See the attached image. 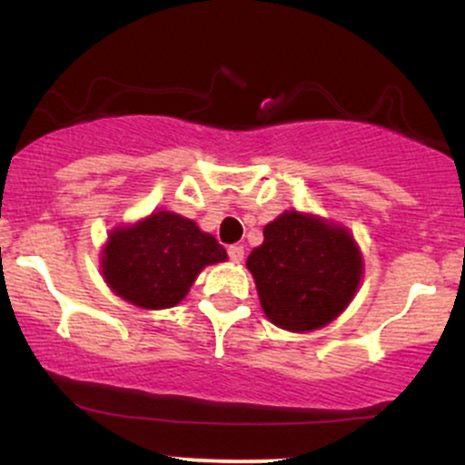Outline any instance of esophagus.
I'll list each match as a JSON object with an SVG mask.
<instances>
[{"mask_svg": "<svg viewBox=\"0 0 465 465\" xmlns=\"http://www.w3.org/2000/svg\"><path fill=\"white\" fill-rule=\"evenodd\" d=\"M227 253H229V260H232L233 264H240L244 260V249L240 247V244H233V247H229Z\"/></svg>", "mask_w": 465, "mask_h": 465, "instance_id": "esophagus-1", "label": "esophagus"}]
</instances>
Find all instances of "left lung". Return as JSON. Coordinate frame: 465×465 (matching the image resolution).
I'll list each match as a JSON object with an SVG mask.
<instances>
[{"instance_id": "left-lung-1", "label": "left lung", "mask_w": 465, "mask_h": 465, "mask_svg": "<svg viewBox=\"0 0 465 465\" xmlns=\"http://www.w3.org/2000/svg\"><path fill=\"white\" fill-rule=\"evenodd\" d=\"M260 306L288 332H311L334 322L354 300L362 255L348 227L286 210L264 227V242L247 258Z\"/></svg>"}]
</instances>
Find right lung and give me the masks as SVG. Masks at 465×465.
Returning <instances> with one entry per match:
<instances>
[{"mask_svg": "<svg viewBox=\"0 0 465 465\" xmlns=\"http://www.w3.org/2000/svg\"><path fill=\"white\" fill-rule=\"evenodd\" d=\"M227 251L190 218L159 210L133 225L114 227L100 253L111 291L143 311L173 308L205 266L225 262Z\"/></svg>", "mask_w": 465, "mask_h": 465, "instance_id": "right-lung-1", "label": "right lung"}]
</instances>
